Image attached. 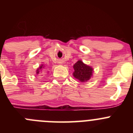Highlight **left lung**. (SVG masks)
Segmentation results:
<instances>
[{"instance_id":"8db88e82","label":"left lung","mask_w":133,"mask_h":133,"mask_svg":"<svg viewBox=\"0 0 133 133\" xmlns=\"http://www.w3.org/2000/svg\"><path fill=\"white\" fill-rule=\"evenodd\" d=\"M73 68L75 70L73 76L82 82H87L92 76L93 72L92 67L86 65L81 60L76 62L73 65Z\"/></svg>"}]
</instances>
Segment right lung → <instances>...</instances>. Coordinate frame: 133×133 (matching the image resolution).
<instances>
[{"instance_id": "add662e5", "label": "right lung", "mask_w": 133, "mask_h": 133, "mask_svg": "<svg viewBox=\"0 0 133 133\" xmlns=\"http://www.w3.org/2000/svg\"><path fill=\"white\" fill-rule=\"evenodd\" d=\"M43 68H44V65H41V66H40L39 68H38V69H37V75L39 74L40 71H42V69H43Z\"/></svg>"}]
</instances>
